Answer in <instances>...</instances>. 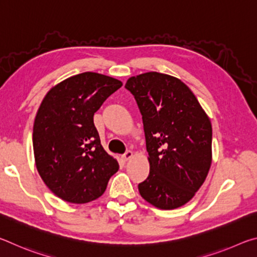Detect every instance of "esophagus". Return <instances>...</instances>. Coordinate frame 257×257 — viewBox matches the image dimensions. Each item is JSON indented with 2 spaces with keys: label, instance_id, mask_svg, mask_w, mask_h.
<instances>
[{
  "label": "esophagus",
  "instance_id": "34e87169",
  "mask_svg": "<svg viewBox=\"0 0 257 257\" xmlns=\"http://www.w3.org/2000/svg\"><path fill=\"white\" fill-rule=\"evenodd\" d=\"M122 158L124 161H128L133 158V152L132 151H127L125 153L122 155Z\"/></svg>",
  "mask_w": 257,
  "mask_h": 257
}]
</instances>
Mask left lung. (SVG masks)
<instances>
[{"mask_svg": "<svg viewBox=\"0 0 257 257\" xmlns=\"http://www.w3.org/2000/svg\"><path fill=\"white\" fill-rule=\"evenodd\" d=\"M125 88L142 113L150 175L141 196L161 210L188 203L212 162V125L196 96L180 79L160 72L130 77Z\"/></svg>", "mask_w": 257, "mask_h": 257, "instance_id": "8db88e82", "label": "left lung"}]
</instances>
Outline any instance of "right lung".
<instances>
[{
  "mask_svg": "<svg viewBox=\"0 0 257 257\" xmlns=\"http://www.w3.org/2000/svg\"><path fill=\"white\" fill-rule=\"evenodd\" d=\"M122 82L82 72L55 85L35 118L33 147L37 171L55 196L85 204L102 196L119 163L103 149L94 113Z\"/></svg>",
  "mask_w": 257,
  "mask_h": 257,
  "instance_id": "right-lung-1",
  "label": "right lung"
}]
</instances>
